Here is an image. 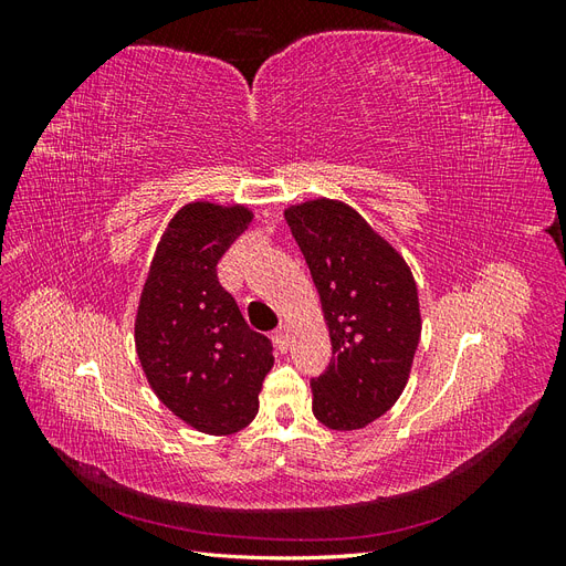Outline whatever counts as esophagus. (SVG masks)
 <instances>
[{"instance_id":"34e87169","label":"esophagus","mask_w":566,"mask_h":566,"mask_svg":"<svg viewBox=\"0 0 566 566\" xmlns=\"http://www.w3.org/2000/svg\"><path fill=\"white\" fill-rule=\"evenodd\" d=\"M273 337H276V345L281 352H285L290 347V325L287 323H281L276 333H273Z\"/></svg>"}]
</instances>
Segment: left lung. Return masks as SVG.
<instances>
[{"label":"left lung","instance_id":"1","mask_svg":"<svg viewBox=\"0 0 566 566\" xmlns=\"http://www.w3.org/2000/svg\"><path fill=\"white\" fill-rule=\"evenodd\" d=\"M285 221L318 287L333 358L312 378L314 416L361 430L401 397L420 342L413 273L368 221L337 200L295 205Z\"/></svg>","mask_w":566,"mask_h":566}]
</instances>
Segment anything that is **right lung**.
Instances as JSON below:
<instances>
[{
	"label": "right lung",
	"mask_w": 566,
	"mask_h": 566,
	"mask_svg": "<svg viewBox=\"0 0 566 566\" xmlns=\"http://www.w3.org/2000/svg\"><path fill=\"white\" fill-rule=\"evenodd\" d=\"M252 221L245 208L191 202L169 221L136 314V354L158 399L208 434L256 416L273 345L254 333L217 264Z\"/></svg>",
	"instance_id": "add662e5"
}]
</instances>
